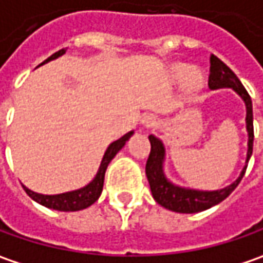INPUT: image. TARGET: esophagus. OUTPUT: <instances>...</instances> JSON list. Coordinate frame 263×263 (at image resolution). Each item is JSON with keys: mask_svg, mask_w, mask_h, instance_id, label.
I'll return each instance as SVG.
<instances>
[{"mask_svg": "<svg viewBox=\"0 0 263 263\" xmlns=\"http://www.w3.org/2000/svg\"><path fill=\"white\" fill-rule=\"evenodd\" d=\"M154 123H156V118H154L153 115H144L143 118H141V126L145 128V129L154 126Z\"/></svg>", "mask_w": 263, "mask_h": 263, "instance_id": "obj_1", "label": "esophagus"}]
</instances>
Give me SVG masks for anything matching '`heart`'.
Segmentation results:
<instances>
[{"instance_id": "heart-1", "label": "heart", "mask_w": 263, "mask_h": 263, "mask_svg": "<svg viewBox=\"0 0 263 263\" xmlns=\"http://www.w3.org/2000/svg\"><path fill=\"white\" fill-rule=\"evenodd\" d=\"M172 78L177 82H185V91L187 94H196L203 88V74L194 70L193 66L187 63H178L172 67Z\"/></svg>"}]
</instances>
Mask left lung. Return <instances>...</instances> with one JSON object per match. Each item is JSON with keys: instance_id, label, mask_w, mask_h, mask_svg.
Here are the masks:
<instances>
[{"instance_id": "obj_1", "label": "left lung", "mask_w": 263, "mask_h": 263, "mask_svg": "<svg viewBox=\"0 0 263 263\" xmlns=\"http://www.w3.org/2000/svg\"><path fill=\"white\" fill-rule=\"evenodd\" d=\"M230 88L233 89L238 97L243 100L246 106V131H247V154L246 162L240 175L230 185L219 190H197L182 187L174 184L165 174V157L166 148L163 141L157 138L156 135H148V140L152 144L150 156L145 165V175L150 184L153 199L163 206L165 209L178 213H197L206 209H211L212 206L219 204L225 200L235 187L240 184L241 178L245 177L247 163L250 160V156L253 152V109H252V98L247 94L243 84L235 76V73L219 60L216 55L211 57V74H209V89H223Z\"/></svg>"}]
</instances>
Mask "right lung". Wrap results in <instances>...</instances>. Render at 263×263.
Listing matches in <instances>:
<instances>
[{
  "label": "right lung",
  "instance_id": "right-lung-1",
  "mask_svg": "<svg viewBox=\"0 0 263 263\" xmlns=\"http://www.w3.org/2000/svg\"><path fill=\"white\" fill-rule=\"evenodd\" d=\"M63 54H66V48L60 50V51L54 52L51 57H48L42 64L48 63L51 60H55L59 57H62ZM134 135V131L126 132L123 137H120L119 140L113 141L107 147L106 153L101 159V163L98 166L97 174L96 177L92 178L86 185L81 187L78 190H72V191H66V193H60V194H41V193H35L32 190H29L26 185H23V190L26 191L29 197L32 200H35L36 203H40L42 206L48 208V209H54V211L60 212H76L82 211L89 208L92 203H96L98 197L101 196L103 191V184H104V175H106V169L111 162V159L119 153L120 150L123 148V145L126 144V141Z\"/></svg>",
  "mask_w": 263,
  "mask_h": 263
}]
</instances>
